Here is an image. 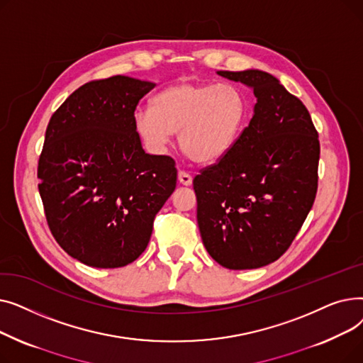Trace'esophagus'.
Returning a JSON list of instances; mask_svg holds the SVG:
<instances>
[{
  "instance_id": "obj_1",
  "label": "esophagus",
  "mask_w": 363,
  "mask_h": 363,
  "mask_svg": "<svg viewBox=\"0 0 363 363\" xmlns=\"http://www.w3.org/2000/svg\"><path fill=\"white\" fill-rule=\"evenodd\" d=\"M178 181H179L182 185H185V186H188V185H191V184H193V178H191V175L186 174V172H184V170H181L179 174H178Z\"/></svg>"
}]
</instances>
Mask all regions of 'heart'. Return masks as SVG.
<instances>
[{
	"label": "heart",
	"mask_w": 363,
	"mask_h": 363,
	"mask_svg": "<svg viewBox=\"0 0 363 363\" xmlns=\"http://www.w3.org/2000/svg\"><path fill=\"white\" fill-rule=\"evenodd\" d=\"M247 101L233 85L178 82L157 92L150 108L135 113V128L145 143L162 150L178 132L179 148L199 164L223 159L238 141Z\"/></svg>",
	"instance_id": "heart-1"
}]
</instances>
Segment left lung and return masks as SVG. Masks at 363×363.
Segmentation results:
<instances>
[{"label":"left lung","mask_w":363,"mask_h":363,"mask_svg":"<svg viewBox=\"0 0 363 363\" xmlns=\"http://www.w3.org/2000/svg\"><path fill=\"white\" fill-rule=\"evenodd\" d=\"M253 89V118L228 155L193 181L206 250L228 269L279 259L306 219L318 189L319 140L304 104L257 69L219 70Z\"/></svg>","instance_id":"1"}]
</instances>
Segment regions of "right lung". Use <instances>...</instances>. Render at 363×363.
Here are the masks:
<instances>
[{
	"label": "right lung",
	"instance_id": "add662e5",
	"mask_svg": "<svg viewBox=\"0 0 363 363\" xmlns=\"http://www.w3.org/2000/svg\"><path fill=\"white\" fill-rule=\"evenodd\" d=\"M156 84L92 81L55 110L38 163L51 234L92 268H122L147 249L152 222L177 186L175 160L147 155L135 108Z\"/></svg>",
	"mask_w": 363,
	"mask_h": 363
}]
</instances>
